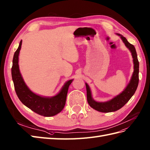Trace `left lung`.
<instances>
[{"label":"left lung","mask_w":150,"mask_h":150,"mask_svg":"<svg viewBox=\"0 0 150 150\" xmlns=\"http://www.w3.org/2000/svg\"><path fill=\"white\" fill-rule=\"evenodd\" d=\"M118 35L121 37L122 41L125 43V46L129 49L131 53H132L134 64V70L132 78H131L130 83L126 87L125 90L120 95H118V96L115 97V98H113L111 100L105 102V103H98V102L95 101L93 99L92 97V95H91V91L90 90V88L88 85L86 83L88 103L90 105V107H92L93 109L100 112H113L117 111L120 108H122L123 105L130 99V98L132 97L134 93L136 92L138 86L139 67V61L137 59V55L136 48H135L134 45H131L130 43L127 41V39L125 37H123V35L120 34H118Z\"/></svg>","instance_id":"1"}]
</instances>
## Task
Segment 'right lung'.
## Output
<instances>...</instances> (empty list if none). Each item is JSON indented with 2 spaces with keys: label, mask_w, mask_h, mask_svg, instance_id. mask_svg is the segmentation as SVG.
Returning a JSON list of instances; mask_svg holds the SVG:
<instances>
[{
  "label": "right lung",
  "mask_w": 150,
  "mask_h": 150,
  "mask_svg": "<svg viewBox=\"0 0 150 150\" xmlns=\"http://www.w3.org/2000/svg\"><path fill=\"white\" fill-rule=\"evenodd\" d=\"M21 43L22 41H20L19 46L14 54L11 68L12 79L17 96L25 105L39 115L43 116L56 115L62 110L65 106L69 86L72 79L66 82L60 93L53 97H41L31 92L25 85L19 70L18 55Z\"/></svg>",
  "instance_id": "obj_1"
}]
</instances>
